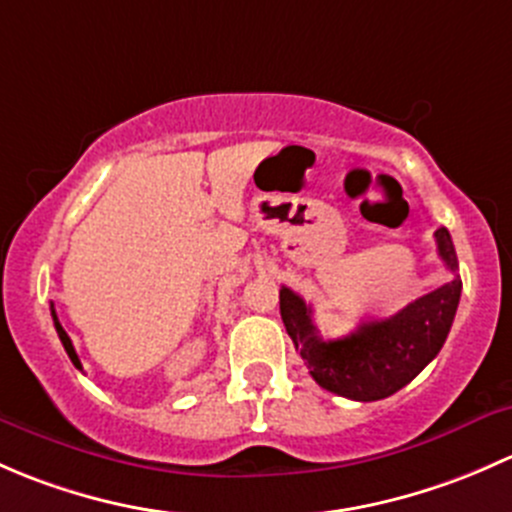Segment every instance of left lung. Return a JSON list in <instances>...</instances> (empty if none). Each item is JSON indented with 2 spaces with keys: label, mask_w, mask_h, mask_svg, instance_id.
Segmentation results:
<instances>
[{
  "label": "left lung",
  "mask_w": 512,
  "mask_h": 512,
  "mask_svg": "<svg viewBox=\"0 0 512 512\" xmlns=\"http://www.w3.org/2000/svg\"><path fill=\"white\" fill-rule=\"evenodd\" d=\"M434 236L441 261L453 273L451 281L416 298L392 318L367 320L355 333L337 340H323L310 305L291 288H281L286 333L320 387L355 402H377L407 387L439 355L461 300V278L456 276L451 234L439 229Z\"/></svg>",
  "instance_id": "obj_1"
}]
</instances>
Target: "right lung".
Returning <instances> with one entry per match:
<instances>
[{"instance_id":"right-lung-1","label":"right lung","mask_w":512,"mask_h":512,"mask_svg":"<svg viewBox=\"0 0 512 512\" xmlns=\"http://www.w3.org/2000/svg\"><path fill=\"white\" fill-rule=\"evenodd\" d=\"M51 318H54V325H56V333H59V337H61V342H63V350H66V352H68V357H71L73 367H76V370H83V367H81V360H78L76 350H73V342H71V337H68V335H66V330H63V328H61L59 318H56V310H54V305H51Z\"/></svg>"}]
</instances>
